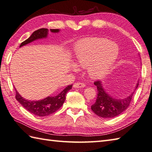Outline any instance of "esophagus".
Returning a JSON list of instances; mask_svg holds the SVG:
<instances>
[{
    "instance_id": "esophagus-1",
    "label": "esophagus",
    "mask_w": 152,
    "mask_h": 152,
    "mask_svg": "<svg viewBox=\"0 0 152 152\" xmlns=\"http://www.w3.org/2000/svg\"><path fill=\"white\" fill-rule=\"evenodd\" d=\"M86 86V85L84 84V83H75V84H74L73 87L75 88H84Z\"/></svg>"
}]
</instances>
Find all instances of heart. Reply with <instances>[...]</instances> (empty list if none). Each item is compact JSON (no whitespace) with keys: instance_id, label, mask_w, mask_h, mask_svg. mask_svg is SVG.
<instances>
[{"instance_id":"1","label":"heart","mask_w":152,"mask_h":152,"mask_svg":"<svg viewBox=\"0 0 152 152\" xmlns=\"http://www.w3.org/2000/svg\"><path fill=\"white\" fill-rule=\"evenodd\" d=\"M117 43L105 38L93 37L80 41L76 44V64L82 68L88 67L91 78L101 79L107 74L118 55Z\"/></svg>"}]
</instances>
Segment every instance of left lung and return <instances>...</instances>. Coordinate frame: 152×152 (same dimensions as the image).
<instances>
[{
    "label": "left lung",
    "mask_w": 152,
    "mask_h": 152,
    "mask_svg": "<svg viewBox=\"0 0 152 152\" xmlns=\"http://www.w3.org/2000/svg\"><path fill=\"white\" fill-rule=\"evenodd\" d=\"M94 85L97 89V96L91 109L99 117L110 118L119 115L128 108L139 84L138 82L136 84L134 90L129 96L123 99L114 98L107 93L102 81L95 82Z\"/></svg>",
    "instance_id": "1"
}]
</instances>
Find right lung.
<instances>
[{
  "instance_id": "1",
  "label": "right lung",
  "mask_w": 152,
  "mask_h": 152,
  "mask_svg": "<svg viewBox=\"0 0 152 152\" xmlns=\"http://www.w3.org/2000/svg\"><path fill=\"white\" fill-rule=\"evenodd\" d=\"M50 31L53 33H58L60 31L58 29H51ZM49 30L46 28H41L35 31L28 39L23 41L20 45L22 47L23 45L31 43L37 39L46 38L48 35ZM72 85L68 86L57 96L50 97L48 96L43 99L38 101H30L26 99L20 95L16 90V99L21 105L31 113L39 117H46L49 115L54 113L55 112L60 109L63 105L67 92L72 89Z\"/></svg>"
}]
</instances>
